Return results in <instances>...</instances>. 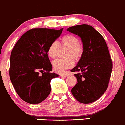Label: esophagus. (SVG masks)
I'll return each instance as SVG.
<instances>
[{
	"mask_svg": "<svg viewBox=\"0 0 125 125\" xmlns=\"http://www.w3.org/2000/svg\"><path fill=\"white\" fill-rule=\"evenodd\" d=\"M68 76H69V74L67 73H61V74H60V76L61 77H67Z\"/></svg>",
	"mask_w": 125,
	"mask_h": 125,
	"instance_id": "34e87169",
	"label": "esophagus"
}]
</instances>
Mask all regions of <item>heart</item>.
I'll list each match as a JSON object with an SVG mask.
<instances>
[{"label":"heart","mask_w":125,"mask_h":125,"mask_svg":"<svg viewBox=\"0 0 125 125\" xmlns=\"http://www.w3.org/2000/svg\"><path fill=\"white\" fill-rule=\"evenodd\" d=\"M78 38L73 35H65L61 40V43L53 42L47 49V54L51 58H54L58 53L60 46L68 47L67 57L68 58H57L52 61V66L54 70L58 73H61L65 69H70L74 65V60H78L81 57L83 52V47L81 43H78Z\"/></svg>","instance_id":"1"}]
</instances>
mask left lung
<instances>
[{
  "instance_id": "8db88e82",
  "label": "left lung",
  "mask_w": 125,
  "mask_h": 125,
  "mask_svg": "<svg viewBox=\"0 0 125 125\" xmlns=\"http://www.w3.org/2000/svg\"><path fill=\"white\" fill-rule=\"evenodd\" d=\"M67 31L81 38L83 52L76 66L71 72L77 83L72 89L74 98L82 104H90L101 97L108 87L113 62L104 37L91 26L80 24Z\"/></svg>"
}]
</instances>
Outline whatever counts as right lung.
<instances>
[{
	"label": "right lung",
	"mask_w": 125,
	"mask_h": 125,
	"mask_svg": "<svg viewBox=\"0 0 125 125\" xmlns=\"http://www.w3.org/2000/svg\"><path fill=\"white\" fill-rule=\"evenodd\" d=\"M62 30L34 28L24 33L15 44L11 54L9 74L15 91L24 101L39 104L50 94L51 79L58 74L51 72L52 65L47 49Z\"/></svg>",
	"instance_id": "add662e5"
}]
</instances>
